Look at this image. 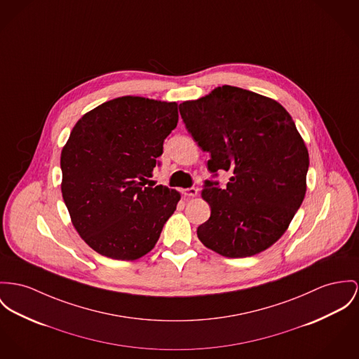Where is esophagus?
Returning a JSON list of instances; mask_svg holds the SVG:
<instances>
[{"mask_svg": "<svg viewBox=\"0 0 359 359\" xmlns=\"http://www.w3.org/2000/svg\"><path fill=\"white\" fill-rule=\"evenodd\" d=\"M182 193L184 196H195L198 194V189L196 187H190V189H184L182 190Z\"/></svg>", "mask_w": 359, "mask_h": 359, "instance_id": "34e87169", "label": "esophagus"}]
</instances>
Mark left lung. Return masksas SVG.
I'll return each instance as SVG.
<instances>
[{
	"mask_svg": "<svg viewBox=\"0 0 359 359\" xmlns=\"http://www.w3.org/2000/svg\"><path fill=\"white\" fill-rule=\"evenodd\" d=\"M194 140L210 153L212 173L229 170L225 189L206 180L202 198L210 217L199 241L220 255L245 258L281 238L304 202L309 151L277 101L233 86L180 104Z\"/></svg>",
	"mask_w": 359,
	"mask_h": 359,
	"instance_id": "left-lung-1",
	"label": "left lung"
}]
</instances>
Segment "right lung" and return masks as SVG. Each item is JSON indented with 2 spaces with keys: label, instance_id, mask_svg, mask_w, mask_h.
<instances>
[{
  "label": "right lung",
  "instance_id": "add662e5",
  "mask_svg": "<svg viewBox=\"0 0 359 359\" xmlns=\"http://www.w3.org/2000/svg\"><path fill=\"white\" fill-rule=\"evenodd\" d=\"M177 104L126 95L83 114L61 151V193L83 241L111 259L156 246L180 194L146 186L176 128Z\"/></svg>",
  "mask_w": 359,
  "mask_h": 359
}]
</instances>
